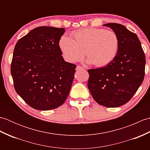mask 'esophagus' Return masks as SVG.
I'll return each mask as SVG.
<instances>
[{"mask_svg": "<svg viewBox=\"0 0 150 150\" xmlns=\"http://www.w3.org/2000/svg\"><path fill=\"white\" fill-rule=\"evenodd\" d=\"M84 69L83 67L80 66H77V68H76V70H77V71H79V70L80 69Z\"/></svg>", "mask_w": 150, "mask_h": 150, "instance_id": "esophagus-1", "label": "esophagus"}]
</instances>
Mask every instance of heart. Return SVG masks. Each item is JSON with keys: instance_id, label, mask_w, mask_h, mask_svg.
<instances>
[{"instance_id": "heart-1", "label": "heart", "mask_w": 150, "mask_h": 150, "mask_svg": "<svg viewBox=\"0 0 150 150\" xmlns=\"http://www.w3.org/2000/svg\"><path fill=\"white\" fill-rule=\"evenodd\" d=\"M119 39L113 31L90 28L72 33V39L63 35L59 47L67 61L75 62L86 55V62L97 67H104L112 62L118 53Z\"/></svg>"}]
</instances>
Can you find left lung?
<instances>
[{"label":"left lung","instance_id":"1","mask_svg":"<svg viewBox=\"0 0 150 150\" xmlns=\"http://www.w3.org/2000/svg\"><path fill=\"white\" fill-rule=\"evenodd\" d=\"M119 39L113 61L103 68L88 69V87L98 104L116 108L126 104L142 83L146 58L137 35L122 24L108 23Z\"/></svg>","mask_w":150,"mask_h":150}]
</instances>
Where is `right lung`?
I'll list each match as a JSON object with an SVG mask.
<instances>
[{
  "instance_id": "add662e5",
  "label": "right lung",
  "mask_w": 150,
  "mask_h": 150,
  "mask_svg": "<svg viewBox=\"0 0 150 150\" xmlns=\"http://www.w3.org/2000/svg\"><path fill=\"white\" fill-rule=\"evenodd\" d=\"M64 28L40 26L18 40L11 73L15 91L31 108L50 110L68 97L76 65L64 61L59 40Z\"/></svg>"
}]
</instances>
